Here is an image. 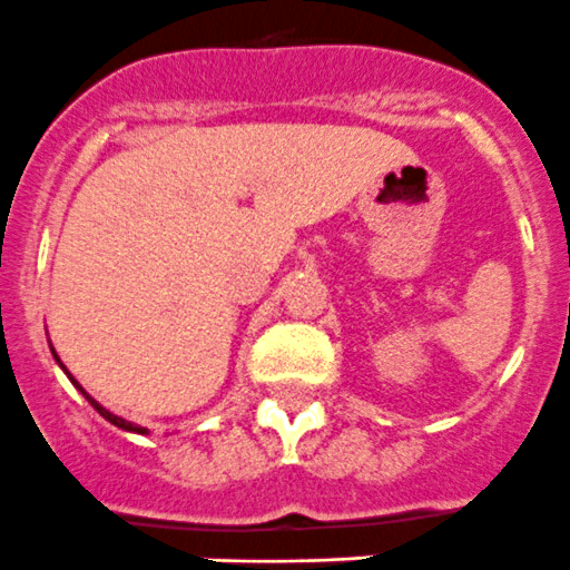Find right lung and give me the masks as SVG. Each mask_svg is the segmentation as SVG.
<instances>
[{
    "instance_id": "1",
    "label": "right lung",
    "mask_w": 570,
    "mask_h": 570,
    "mask_svg": "<svg viewBox=\"0 0 570 570\" xmlns=\"http://www.w3.org/2000/svg\"><path fill=\"white\" fill-rule=\"evenodd\" d=\"M55 360H58V354H55ZM58 363H60V360H58ZM60 368H63V371H66V365H63V363H60ZM66 374H69V371H66ZM69 380H71V382H75V385H77V387H80V382H77V380H75V376H71V374H69ZM80 393H82V396H86V399H88V402H91V407L96 410V413H99V415H101V419H107V421H110V424H112V426H118V430H127V432H138V435H146V432H149V430H146V426H138V424H129V421H124V419H118V415H112V413H110V410H105V407H101V404H99V402H96V399H94V396H88V393H86V391H82V387H80Z\"/></svg>"
}]
</instances>
